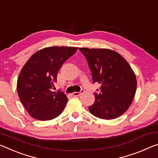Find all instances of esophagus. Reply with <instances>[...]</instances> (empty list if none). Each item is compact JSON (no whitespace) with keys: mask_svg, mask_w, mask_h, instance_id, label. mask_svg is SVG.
<instances>
[{"mask_svg":"<svg viewBox=\"0 0 158 158\" xmlns=\"http://www.w3.org/2000/svg\"><path fill=\"white\" fill-rule=\"evenodd\" d=\"M82 92H84V90H81V91L80 92H74L73 94H72V96H79L81 94Z\"/></svg>","mask_w":158,"mask_h":158,"instance_id":"1","label":"esophagus"}]
</instances>
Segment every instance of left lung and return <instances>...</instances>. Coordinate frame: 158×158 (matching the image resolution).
<instances>
[{"label": "left lung", "instance_id": "left-lung-1", "mask_svg": "<svg viewBox=\"0 0 158 158\" xmlns=\"http://www.w3.org/2000/svg\"><path fill=\"white\" fill-rule=\"evenodd\" d=\"M87 60L94 83L101 84L89 107L92 114L112 119L124 113L133 102L137 81L133 69L123 57L112 50L79 48Z\"/></svg>", "mask_w": 158, "mask_h": 158}]
</instances>
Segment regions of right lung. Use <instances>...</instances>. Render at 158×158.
Listing matches in <instances>:
<instances>
[{"label": "right lung", "mask_w": 158, "mask_h": 158, "mask_svg": "<svg viewBox=\"0 0 158 158\" xmlns=\"http://www.w3.org/2000/svg\"><path fill=\"white\" fill-rule=\"evenodd\" d=\"M77 47L52 46L35 52L22 67L17 83L22 105L33 118L51 120L61 114L67 98L52 91L62 64L76 52Z\"/></svg>", "instance_id": "1"}]
</instances>
